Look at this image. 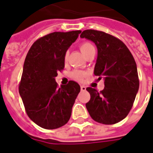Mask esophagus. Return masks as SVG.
Returning a JSON list of instances; mask_svg holds the SVG:
<instances>
[{
	"instance_id": "esophagus-1",
	"label": "esophagus",
	"mask_w": 153,
	"mask_h": 153,
	"mask_svg": "<svg viewBox=\"0 0 153 153\" xmlns=\"http://www.w3.org/2000/svg\"><path fill=\"white\" fill-rule=\"evenodd\" d=\"M80 88H81V91H86V88H87L85 86H83V85L80 86Z\"/></svg>"
}]
</instances>
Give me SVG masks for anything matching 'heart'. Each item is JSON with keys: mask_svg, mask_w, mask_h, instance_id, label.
Here are the masks:
<instances>
[{"mask_svg": "<svg viewBox=\"0 0 153 153\" xmlns=\"http://www.w3.org/2000/svg\"><path fill=\"white\" fill-rule=\"evenodd\" d=\"M79 49L80 51L82 52V53L88 57L89 55L92 53L95 52V47L94 45L88 41H84L81 43L79 45ZM68 60V53L66 52L64 55V61L65 62H67ZM71 78L73 79L76 80V81H80L82 82L83 80L85 79V78L87 77V73L82 71H79V70H76V71H74L71 74Z\"/></svg>", "mask_w": 153, "mask_h": 153, "instance_id": "heart-1", "label": "heart"}]
</instances>
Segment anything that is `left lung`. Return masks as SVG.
Returning a JSON list of instances; mask_svg holds the SVG:
<instances>
[{"instance_id": "left-lung-1", "label": "left lung", "mask_w": 153, "mask_h": 153, "mask_svg": "<svg viewBox=\"0 0 153 153\" xmlns=\"http://www.w3.org/2000/svg\"><path fill=\"white\" fill-rule=\"evenodd\" d=\"M81 38L90 39L97 45L98 55L94 74L104 79L105 88L98 91L88 88L91 99L86 107L97 123L112 125L124 119L134 104L140 80L135 61L122 40L104 31L85 30Z\"/></svg>"}]
</instances>
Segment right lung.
<instances>
[{
  "instance_id": "right-lung-1",
  "label": "right lung",
  "mask_w": 153,
  "mask_h": 153,
  "mask_svg": "<svg viewBox=\"0 0 153 153\" xmlns=\"http://www.w3.org/2000/svg\"><path fill=\"white\" fill-rule=\"evenodd\" d=\"M81 30L53 32L38 39L25 59L19 91L27 116L40 127L59 128L68 123L80 91L74 81L58 88L57 72L65 67L64 55Z\"/></svg>"
}]
</instances>
